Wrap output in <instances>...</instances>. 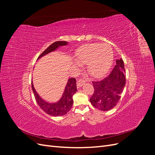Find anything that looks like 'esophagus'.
<instances>
[{
  "instance_id": "esophagus-1",
  "label": "esophagus",
  "mask_w": 155,
  "mask_h": 155,
  "mask_svg": "<svg viewBox=\"0 0 155 155\" xmlns=\"http://www.w3.org/2000/svg\"><path fill=\"white\" fill-rule=\"evenodd\" d=\"M85 80H83V79H79V80L77 82V86L78 88H80L85 85Z\"/></svg>"
}]
</instances>
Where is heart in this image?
<instances>
[{
  "label": "heart",
  "instance_id": "b5f03b06",
  "mask_svg": "<svg viewBox=\"0 0 155 155\" xmlns=\"http://www.w3.org/2000/svg\"><path fill=\"white\" fill-rule=\"evenodd\" d=\"M76 58L79 64H88V71L92 76L100 77L109 70L113 60V52L109 45L93 43L79 49ZM78 64L75 63L76 65H79Z\"/></svg>",
  "mask_w": 155,
  "mask_h": 155
}]
</instances>
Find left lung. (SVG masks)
Wrapping results in <instances>:
<instances>
[{
    "label": "left lung",
    "mask_w": 155,
    "mask_h": 155,
    "mask_svg": "<svg viewBox=\"0 0 155 155\" xmlns=\"http://www.w3.org/2000/svg\"><path fill=\"white\" fill-rule=\"evenodd\" d=\"M110 74L101 81H93L94 92L90 98L91 104L96 109L109 110L118 104L125 85V74L123 60L117 59Z\"/></svg>",
    "instance_id": "8db88e82"
}]
</instances>
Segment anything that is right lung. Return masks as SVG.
<instances>
[{
  "instance_id": "right-lung-1",
  "label": "right lung",
  "mask_w": 155,
  "mask_h": 155,
  "mask_svg": "<svg viewBox=\"0 0 155 155\" xmlns=\"http://www.w3.org/2000/svg\"><path fill=\"white\" fill-rule=\"evenodd\" d=\"M67 41H57L51 44L42 53L37 60L43 56L47 55L52 51L57 50L59 48L63 46L68 45ZM31 88L34 94L35 100L37 104L46 114L52 116H60L66 114L71 109L73 105V95L77 91L76 80L75 78H70L64 87L63 94L60 99L54 103H50L45 101L41 98L38 93L37 92L34 87V84L31 82Z\"/></svg>"
}]
</instances>
